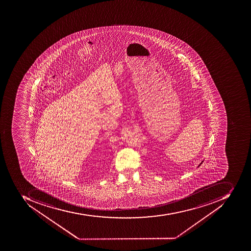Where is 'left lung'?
<instances>
[{
    "instance_id": "1",
    "label": "left lung",
    "mask_w": 251,
    "mask_h": 251,
    "mask_svg": "<svg viewBox=\"0 0 251 251\" xmlns=\"http://www.w3.org/2000/svg\"><path fill=\"white\" fill-rule=\"evenodd\" d=\"M201 164H202V163H201ZM201 164H200V165H201ZM200 165H199V166H200Z\"/></svg>"
}]
</instances>
